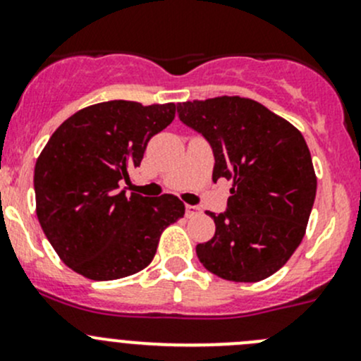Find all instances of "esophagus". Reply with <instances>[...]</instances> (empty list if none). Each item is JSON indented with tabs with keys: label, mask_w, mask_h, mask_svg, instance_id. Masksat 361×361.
I'll list each match as a JSON object with an SVG mask.
<instances>
[{
	"label": "esophagus",
	"mask_w": 361,
	"mask_h": 361,
	"mask_svg": "<svg viewBox=\"0 0 361 361\" xmlns=\"http://www.w3.org/2000/svg\"><path fill=\"white\" fill-rule=\"evenodd\" d=\"M185 214H187L188 218L195 216V214H199V207L192 206V204H187V206H185Z\"/></svg>",
	"instance_id": "1"
}]
</instances>
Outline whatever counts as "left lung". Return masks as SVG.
I'll return each instance as SVG.
<instances>
[{"mask_svg":"<svg viewBox=\"0 0 361 361\" xmlns=\"http://www.w3.org/2000/svg\"><path fill=\"white\" fill-rule=\"evenodd\" d=\"M178 116L209 143L213 181H232L227 209L207 211L216 231L197 245L218 278L255 283L283 267L305 234L316 174L304 136L285 118L239 96L178 104Z\"/></svg>","mask_w":361,"mask_h":361,"instance_id":"left-lung-1","label":"left lung"}]
</instances>
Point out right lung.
Segmentation results:
<instances>
[{
	"label": "right lung",
	"mask_w": 361,
	"mask_h": 361,
	"mask_svg": "<svg viewBox=\"0 0 361 361\" xmlns=\"http://www.w3.org/2000/svg\"><path fill=\"white\" fill-rule=\"evenodd\" d=\"M176 104H92L64 120L35 166L36 214L61 260L94 281L136 274L155 257L160 234L185 214L176 195L126 194L152 136Z\"/></svg>",
	"instance_id": "obj_1"
}]
</instances>
